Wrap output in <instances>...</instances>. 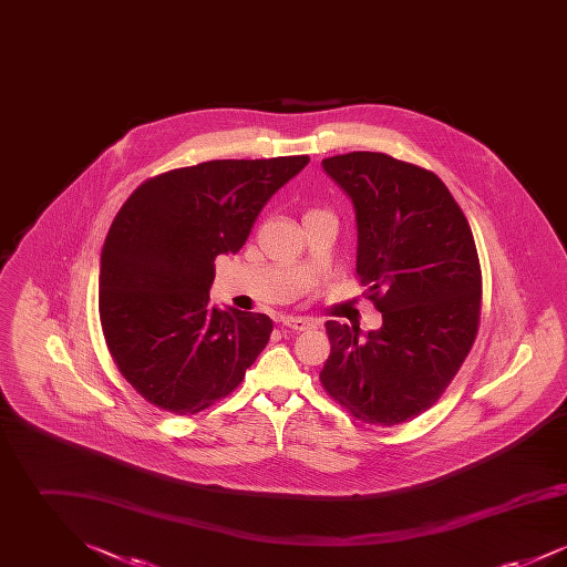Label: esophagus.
<instances>
[{
	"label": "esophagus",
	"instance_id": "esophagus-1",
	"mask_svg": "<svg viewBox=\"0 0 567 567\" xmlns=\"http://www.w3.org/2000/svg\"><path fill=\"white\" fill-rule=\"evenodd\" d=\"M282 324L289 327V329H296V331H306V329L315 327V321H310L306 317H285Z\"/></svg>",
	"mask_w": 567,
	"mask_h": 567
}]
</instances>
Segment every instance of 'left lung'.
Listing matches in <instances>:
<instances>
[{"instance_id": "obj_1", "label": "left lung", "mask_w": 567, "mask_h": 567, "mask_svg": "<svg viewBox=\"0 0 567 567\" xmlns=\"http://www.w3.org/2000/svg\"><path fill=\"white\" fill-rule=\"evenodd\" d=\"M357 216V278L382 327L327 321L321 384L368 425H400L446 391L478 333L483 274L470 223L421 165L357 151L323 159Z\"/></svg>"}]
</instances>
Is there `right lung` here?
<instances>
[{"label":"right lung","instance_id":"1","mask_svg":"<svg viewBox=\"0 0 567 567\" xmlns=\"http://www.w3.org/2000/svg\"><path fill=\"white\" fill-rule=\"evenodd\" d=\"M308 155L216 159L144 181L110 225L100 321L118 372L148 402L195 414L227 398L266 349L271 319L210 303L215 259L243 248Z\"/></svg>","mask_w":567,"mask_h":567}]
</instances>
